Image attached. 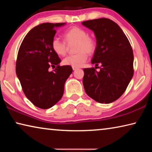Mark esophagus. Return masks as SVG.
Returning a JSON list of instances; mask_svg holds the SVG:
<instances>
[{
    "label": "esophagus",
    "instance_id": "esophagus-1",
    "mask_svg": "<svg viewBox=\"0 0 152 152\" xmlns=\"http://www.w3.org/2000/svg\"><path fill=\"white\" fill-rule=\"evenodd\" d=\"M72 69H73V70H77V69H78V68H76V67H72Z\"/></svg>",
    "mask_w": 152,
    "mask_h": 152
}]
</instances>
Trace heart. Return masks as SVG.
I'll use <instances>...</instances> for the list:
<instances>
[{
    "instance_id": "1",
    "label": "heart",
    "mask_w": 152,
    "mask_h": 152,
    "mask_svg": "<svg viewBox=\"0 0 152 152\" xmlns=\"http://www.w3.org/2000/svg\"><path fill=\"white\" fill-rule=\"evenodd\" d=\"M64 37L66 43L76 42L75 45L76 53L66 56L62 63L64 65L72 67L82 66L85 63L88 54L94 53L96 50V43L94 38L88 35L85 30L79 27H72L64 33ZM52 50L58 56H64L67 51V45L64 42L57 37L53 38L51 42Z\"/></svg>"
}]
</instances>
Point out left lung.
<instances>
[{"instance_id": "left-lung-1", "label": "left lung", "mask_w": 152, "mask_h": 152, "mask_svg": "<svg viewBox=\"0 0 152 152\" xmlns=\"http://www.w3.org/2000/svg\"><path fill=\"white\" fill-rule=\"evenodd\" d=\"M82 24L94 32L96 48L92 64H101L100 71L84 68L86 93L100 103L109 104L124 93L133 76V53L127 37L116 23L101 18Z\"/></svg>"}]
</instances>
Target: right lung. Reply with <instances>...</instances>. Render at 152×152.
<instances>
[{
	"mask_svg": "<svg viewBox=\"0 0 152 152\" xmlns=\"http://www.w3.org/2000/svg\"><path fill=\"white\" fill-rule=\"evenodd\" d=\"M65 24L45 23L33 28L18 52L16 74L23 91L35 106L42 109L52 107L61 99L64 84L72 72L70 66L59 65L61 60L51 46L56 29ZM55 65V70L48 71Z\"/></svg>",
	"mask_w": 152,
	"mask_h": 152,
	"instance_id": "add662e5",
	"label": "right lung"
}]
</instances>
